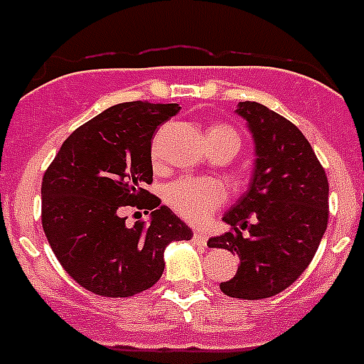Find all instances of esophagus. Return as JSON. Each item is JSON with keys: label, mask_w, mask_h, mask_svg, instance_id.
I'll use <instances>...</instances> for the list:
<instances>
[{"label": "esophagus", "mask_w": 364, "mask_h": 364, "mask_svg": "<svg viewBox=\"0 0 364 364\" xmlns=\"http://www.w3.org/2000/svg\"><path fill=\"white\" fill-rule=\"evenodd\" d=\"M208 232L205 231H195L193 232V240H195V243H198V245H205L208 243Z\"/></svg>", "instance_id": "34e87169"}]
</instances>
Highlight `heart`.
I'll return each instance as SVG.
<instances>
[{
  "instance_id": "1",
  "label": "heart",
  "mask_w": 364,
  "mask_h": 364,
  "mask_svg": "<svg viewBox=\"0 0 364 364\" xmlns=\"http://www.w3.org/2000/svg\"><path fill=\"white\" fill-rule=\"evenodd\" d=\"M205 139L209 149L231 148L236 153L240 146L238 133L228 124H213ZM153 160H156V141L153 144ZM166 200L178 216L191 223H202L225 202V189L211 178H180L168 186Z\"/></svg>"
}]
</instances>
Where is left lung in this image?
Returning a JSON list of instances; mask_svg holds the SVG:
<instances>
[{
    "label": "left lung",
    "instance_id": "left-lung-1",
    "mask_svg": "<svg viewBox=\"0 0 364 364\" xmlns=\"http://www.w3.org/2000/svg\"><path fill=\"white\" fill-rule=\"evenodd\" d=\"M236 113L255 139V173L223 215L231 231L208 245L240 258L236 274L220 283L223 294L263 299L291 287L314 258L328 222V180L305 135L285 117L252 101L240 102Z\"/></svg>",
    "mask_w": 364,
    "mask_h": 364
}]
</instances>
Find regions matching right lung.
I'll use <instances>...</instances> for the list:
<instances>
[{
  "label": "right lung",
  "mask_w": 364,
  "mask_h": 364,
  "mask_svg": "<svg viewBox=\"0 0 364 364\" xmlns=\"http://www.w3.org/2000/svg\"><path fill=\"white\" fill-rule=\"evenodd\" d=\"M178 105L121 102L63 142L41 184V222L53 255L86 291L128 298L155 285L164 249L191 229L151 195V139ZM124 207L152 211L149 226L125 225Z\"/></svg>",
  "instance_id": "right-lung-1"
}]
</instances>
